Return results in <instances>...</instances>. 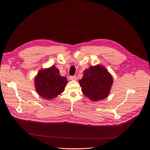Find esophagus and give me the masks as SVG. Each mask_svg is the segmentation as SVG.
Listing matches in <instances>:
<instances>
[{
    "label": "esophagus",
    "instance_id": "obj_1",
    "mask_svg": "<svg viewBox=\"0 0 150 150\" xmlns=\"http://www.w3.org/2000/svg\"><path fill=\"white\" fill-rule=\"evenodd\" d=\"M70 79H71V80L77 81V80H78V77H77L76 76H70Z\"/></svg>",
    "mask_w": 150,
    "mask_h": 150
}]
</instances>
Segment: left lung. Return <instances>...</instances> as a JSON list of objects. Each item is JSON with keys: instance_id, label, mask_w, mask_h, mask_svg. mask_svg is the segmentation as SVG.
I'll list each match as a JSON object with an SVG mask.
<instances>
[{"instance_id": "obj_1", "label": "left lung", "mask_w": 150, "mask_h": 150, "mask_svg": "<svg viewBox=\"0 0 150 150\" xmlns=\"http://www.w3.org/2000/svg\"><path fill=\"white\" fill-rule=\"evenodd\" d=\"M79 82L84 96L93 101H98L108 97L113 79L106 68L98 64L86 69Z\"/></svg>"}]
</instances>
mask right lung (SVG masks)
<instances>
[{
  "mask_svg": "<svg viewBox=\"0 0 150 150\" xmlns=\"http://www.w3.org/2000/svg\"><path fill=\"white\" fill-rule=\"evenodd\" d=\"M67 83V78L59 74V71L55 66L40 69L34 79L36 91L47 99H54L61 94Z\"/></svg>",
  "mask_w": 150,
  "mask_h": 150,
  "instance_id": "obj_1",
  "label": "right lung"
}]
</instances>
